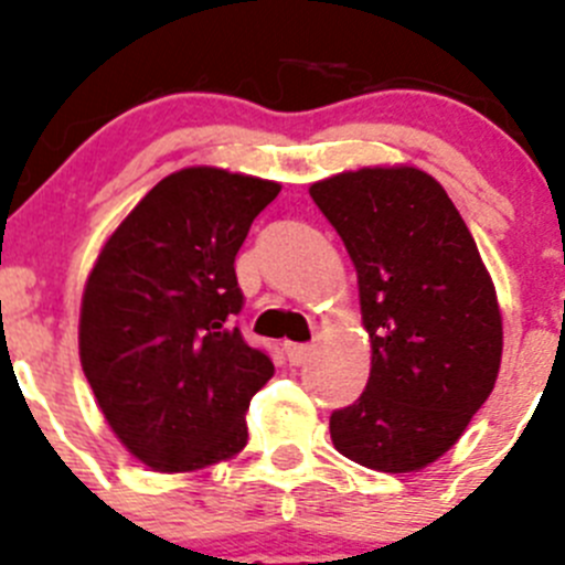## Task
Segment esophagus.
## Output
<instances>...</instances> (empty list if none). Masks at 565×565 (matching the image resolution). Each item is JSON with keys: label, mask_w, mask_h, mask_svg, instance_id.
<instances>
[{"label": "esophagus", "mask_w": 565, "mask_h": 565, "mask_svg": "<svg viewBox=\"0 0 565 565\" xmlns=\"http://www.w3.org/2000/svg\"><path fill=\"white\" fill-rule=\"evenodd\" d=\"M284 353H287L289 364H292V366H300V364H303V361L309 359V355H311V344H295V342H287V344H284Z\"/></svg>", "instance_id": "1"}]
</instances>
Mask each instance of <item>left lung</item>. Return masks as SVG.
<instances>
[{
    "label": "left lung",
    "instance_id": "8db88e82",
    "mask_svg": "<svg viewBox=\"0 0 565 565\" xmlns=\"http://www.w3.org/2000/svg\"><path fill=\"white\" fill-rule=\"evenodd\" d=\"M359 278L372 366L331 414V441L375 472H419L463 436L502 361L497 289L456 204L430 173L375 166L309 188Z\"/></svg>",
    "mask_w": 565,
    "mask_h": 565
}]
</instances>
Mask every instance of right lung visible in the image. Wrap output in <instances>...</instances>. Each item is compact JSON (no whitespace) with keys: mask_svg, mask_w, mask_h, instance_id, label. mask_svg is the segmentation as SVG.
Wrapping results in <instances>:
<instances>
[{"mask_svg":"<svg viewBox=\"0 0 565 565\" xmlns=\"http://www.w3.org/2000/svg\"><path fill=\"white\" fill-rule=\"evenodd\" d=\"M281 193L195 166L157 182L98 250L79 309V361L120 445L154 472H195L248 445L245 411L273 361L234 326V256Z\"/></svg>","mask_w":565,"mask_h":565,"instance_id":"add662e5","label":"right lung"}]
</instances>
